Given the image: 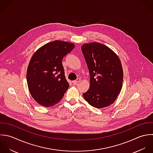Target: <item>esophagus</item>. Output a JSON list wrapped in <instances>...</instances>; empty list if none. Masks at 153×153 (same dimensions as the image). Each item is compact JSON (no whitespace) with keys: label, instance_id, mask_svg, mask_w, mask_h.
<instances>
[{"label":"esophagus","instance_id":"obj_1","mask_svg":"<svg viewBox=\"0 0 153 153\" xmlns=\"http://www.w3.org/2000/svg\"><path fill=\"white\" fill-rule=\"evenodd\" d=\"M80 81H81L80 79L78 78V79H77L76 80H74V81H73V85H77V83H78L79 82H80Z\"/></svg>","mask_w":153,"mask_h":153}]
</instances>
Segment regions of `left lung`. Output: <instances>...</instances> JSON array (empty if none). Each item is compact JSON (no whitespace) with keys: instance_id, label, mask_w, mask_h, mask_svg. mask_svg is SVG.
Masks as SVG:
<instances>
[{"instance_id":"8db88e82","label":"left lung","mask_w":153,"mask_h":153,"mask_svg":"<svg viewBox=\"0 0 153 153\" xmlns=\"http://www.w3.org/2000/svg\"><path fill=\"white\" fill-rule=\"evenodd\" d=\"M82 51L90 74L89 89L83 94L85 100L97 108L110 105L122 88L123 71L119 56L97 42L83 45Z\"/></svg>"}]
</instances>
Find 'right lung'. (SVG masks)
Returning <instances> with one entry per match:
<instances>
[{"mask_svg": "<svg viewBox=\"0 0 153 153\" xmlns=\"http://www.w3.org/2000/svg\"><path fill=\"white\" fill-rule=\"evenodd\" d=\"M74 48L73 43L55 40L42 46L32 56L27 82L31 97L40 105H54L68 88L62 60Z\"/></svg>", "mask_w": 153, "mask_h": 153, "instance_id": "right-lung-1", "label": "right lung"}]
</instances>
